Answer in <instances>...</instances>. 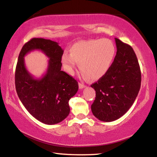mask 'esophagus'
Here are the masks:
<instances>
[{
    "label": "esophagus",
    "instance_id": "obj_1",
    "mask_svg": "<svg viewBox=\"0 0 157 157\" xmlns=\"http://www.w3.org/2000/svg\"><path fill=\"white\" fill-rule=\"evenodd\" d=\"M79 89H83V88H84V87H86V86H85V85H84V84H82V83H79Z\"/></svg>",
    "mask_w": 157,
    "mask_h": 157
}]
</instances>
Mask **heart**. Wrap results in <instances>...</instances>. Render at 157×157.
<instances>
[{
  "mask_svg": "<svg viewBox=\"0 0 157 157\" xmlns=\"http://www.w3.org/2000/svg\"><path fill=\"white\" fill-rule=\"evenodd\" d=\"M116 48L109 39H91L76 42L70 48V54L64 52L62 62L66 71L73 75L77 64L83 76L91 80L102 78L112 66Z\"/></svg>",
  "mask_w": 157,
  "mask_h": 157,
  "instance_id": "1",
  "label": "heart"
}]
</instances>
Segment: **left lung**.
Returning a JSON list of instances; mask_svg holds the SVG:
<instances>
[{
	"label": "left lung",
	"mask_w": 157,
	"mask_h": 157,
	"mask_svg": "<svg viewBox=\"0 0 157 157\" xmlns=\"http://www.w3.org/2000/svg\"><path fill=\"white\" fill-rule=\"evenodd\" d=\"M117 52L107 73L91 85L95 91L92 113L101 121L120 118L139 94L141 73L136 55L129 45L115 38Z\"/></svg>",
	"instance_id": "left-lung-1"
}]
</instances>
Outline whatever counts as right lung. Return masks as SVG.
Wrapping results in <instances>:
<instances>
[{
    "label": "right lung",
    "instance_id": "right-lung-1",
    "mask_svg": "<svg viewBox=\"0 0 157 157\" xmlns=\"http://www.w3.org/2000/svg\"><path fill=\"white\" fill-rule=\"evenodd\" d=\"M35 49L49 58L47 72L40 78L32 76L25 65L24 57ZM63 52L57 42L33 38L23 46L16 67L15 86L21 102L34 118L46 124L59 123L68 116L69 100L78 90V82L61 70Z\"/></svg>",
    "mask_w": 157,
    "mask_h": 157
}]
</instances>
